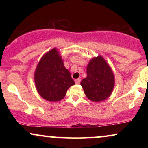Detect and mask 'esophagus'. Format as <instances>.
<instances>
[{
	"mask_svg": "<svg viewBox=\"0 0 148 148\" xmlns=\"http://www.w3.org/2000/svg\"><path fill=\"white\" fill-rule=\"evenodd\" d=\"M75 82L76 84H79L80 82H81V79H77L75 80Z\"/></svg>",
	"mask_w": 148,
	"mask_h": 148,
	"instance_id": "1",
	"label": "esophagus"
}]
</instances>
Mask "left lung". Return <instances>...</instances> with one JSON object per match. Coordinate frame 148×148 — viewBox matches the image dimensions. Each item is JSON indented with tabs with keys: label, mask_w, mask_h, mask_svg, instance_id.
Segmentation results:
<instances>
[{
	"label": "left lung",
	"mask_w": 148,
	"mask_h": 148,
	"mask_svg": "<svg viewBox=\"0 0 148 148\" xmlns=\"http://www.w3.org/2000/svg\"><path fill=\"white\" fill-rule=\"evenodd\" d=\"M87 77L81 86L89 100L100 102L108 98L114 87V75L106 60L101 55L90 60L87 66Z\"/></svg>",
	"instance_id": "8db88e82"
}]
</instances>
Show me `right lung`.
<instances>
[{
	"mask_svg": "<svg viewBox=\"0 0 148 148\" xmlns=\"http://www.w3.org/2000/svg\"><path fill=\"white\" fill-rule=\"evenodd\" d=\"M34 82L40 96L49 102L62 100L68 89L75 85L56 48L42 56L34 72Z\"/></svg>",
	"mask_w": 148,
	"mask_h": 148,
	"instance_id": "1",
	"label": "right lung"
}]
</instances>
